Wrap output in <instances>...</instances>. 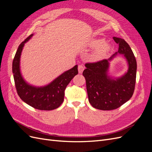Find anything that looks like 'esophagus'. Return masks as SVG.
Returning a JSON list of instances; mask_svg holds the SVG:
<instances>
[{
	"mask_svg": "<svg viewBox=\"0 0 152 152\" xmlns=\"http://www.w3.org/2000/svg\"><path fill=\"white\" fill-rule=\"evenodd\" d=\"M78 69H79V73H82L84 70V67L83 65H79V66H78Z\"/></svg>",
	"mask_w": 152,
	"mask_h": 152,
	"instance_id": "obj_1",
	"label": "esophagus"
}]
</instances>
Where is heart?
I'll use <instances>...</instances> for the list:
<instances>
[{
	"label": "heart",
	"instance_id": "obj_1",
	"mask_svg": "<svg viewBox=\"0 0 152 152\" xmlns=\"http://www.w3.org/2000/svg\"><path fill=\"white\" fill-rule=\"evenodd\" d=\"M89 46L93 49H96L93 55V58L95 60L102 59L110 49V45L106 44L103 39L91 40L89 43Z\"/></svg>",
	"mask_w": 152,
	"mask_h": 152
}]
</instances>
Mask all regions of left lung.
Returning <instances> with one entry per match:
<instances>
[{"label": "left lung", "mask_w": 152, "mask_h": 152, "mask_svg": "<svg viewBox=\"0 0 152 152\" xmlns=\"http://www.w3.org/2000/svg\"><path fill=\"white\" fill-rule=\"evenodd\" d=\"M118 44V50L108 59L86 63L82 74L86 81L89 102L93 107L102 110L120 107L129 100L134 93L137 63L129 45L121 38L113 37ZM117 53L123 54L128 63V72L121 77L112 79L107 75L110 61Z\"/></svg>", "instance_id": "left-lung-1"}]
</instances>
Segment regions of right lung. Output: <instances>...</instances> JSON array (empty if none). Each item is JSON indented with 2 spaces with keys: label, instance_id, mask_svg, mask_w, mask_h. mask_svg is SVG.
<instances>
[{
  "label": "right lung",
  "instance_id": "1",
  "mask_svg": "<svg viewBox=\"0 0 152 152\" xmlns=\"http://www.w3.org/2000/svg\"><path fill=\"white\" fill-rule=\"evenodd\" d=\"M33 34L22 42L18 48L12 61V73L17 93L25 103L35 109L52 110L62 104L65 90L72 79L78 74L77 65L62 73L47 86H33L24 80L20 71V57L25 44Z\"/></svg>",
  "mask_w": 152,
  "mask_h": 152
}]
</instances>
